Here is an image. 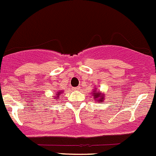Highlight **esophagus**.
Returning <instances> with one entry per match:
<instances>
[{"label": "esophagus", "instance_id": "34e87169", "mask_svg": "<svg viewBox=\"0 0 156 156\" xmlns=\"http://www.w3.org/2000/svg\"><path fill=\"white\" fill-rule=\"evenodd\" d=\"M80 86H77V87L73 88V90H74V91H78V90H80Z\"/></svg>", "mask_w": 156, "mask_h": 156}]
</instances>
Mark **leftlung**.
<instances>
[{
	"label": "left lung",
	"mask_w": 156,
	"mask_h": 156,
	"mask_svg": "<svg viewBox=\"0 0 156 156\" xmlns=\"http://www.w3.org/2000/svg\"><path fill=\"white\" fill-rule=\"evenodd\" d=\"M92 97H93L92 99L95 101H98V103H100V104H101V102H103V101L105 98V94L101 93V91H99L97 89H92Z\"/></svg>",
	"instance_id": "left-lung-1"
}]
</instances>
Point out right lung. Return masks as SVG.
Listing matches in <instances>:
<instances>
[{"label":"right lung","instance_id":"add662e5","mask_svg":"<svg viewBox=\"0 0 156 156\" xmlns=\"http://www.w3.org/2000/svg\"><path fill=\"white\" fill-rule=\"evenodd\" d=\"M63 90H59L58 91V92H57V93H56V95H54V99H56V101H58V100H59V98H60V97H61V94L63 93Z\"/></svg>","mask_w":156,"mask_h":156}]
</instances>
